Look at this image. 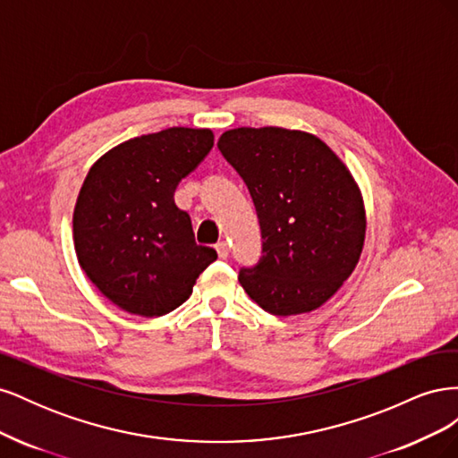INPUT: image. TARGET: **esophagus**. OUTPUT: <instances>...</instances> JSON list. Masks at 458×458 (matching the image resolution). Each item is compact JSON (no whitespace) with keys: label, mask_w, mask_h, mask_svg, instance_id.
Listing matches in <instances>:
<instances>
[{"label":"esophagus","mask_w":458,"mask_h":458,"mask_svg":"<svg viewBox=\"0 0 458 458\" xmlns=\"http://www.w3.org/2000/svg\"><path fill=\"white\" fill-rule=\"evenodd\" d=\"M216 250H217V256H219L221 259H225V258L229 256V244H227L225 241H219V242L216 244Z\"/></svg>","instance_id":"esophagus-1"}]
</instances>
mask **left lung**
Here are the masks:
<instances>
[{
    "instance_id": "1",
    "label": "left lung",
    "mask_w": 458,
    "mask_h": 458,
    "mask_svg": "<svg viewBox=\"0 0 458 458\" xmlns=\"http://www.w3.org/2000/svg\"><path fill=\"white\" fill-rule=\"evenodd\" d=\"M217 148L256 206L261 258L239 283L271 315L317 310L355 269L365 208L352 174L318 137L284 128H237Z\"/></svg>"
}]
</instances>
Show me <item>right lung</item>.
I'll use <instances>...</instances> for the list:
<instances>
[{"label": "right lung", "instance_id": "right-lung-1", "mask_svg": "<svg viewBox=\"0 0 458 458\" xmlns=\"http://www.w3.org/2000/svg\"><path fill=\"white\" fill-rule=\"evenodd\" d=\"M212 147L210 130L168 128L122 143L91 165L74 208V248L89 281L123 311H174L216 261L174 200Z\"/></svg>", "mask_w": 458, "mask_h": 458}]
</instances>
